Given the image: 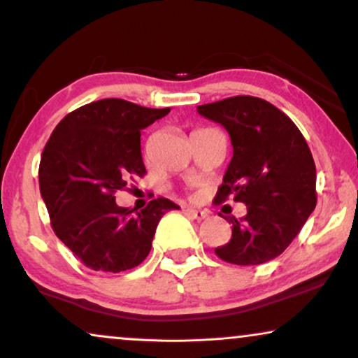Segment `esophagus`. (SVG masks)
I'll return each mask as SVG.
<instances>
[{
  "label": "esophagus",
  "mask_w": 358,
  "mask_h": 358,
  "mask_svg": "<svg viewBox=\"0 0 358 358\" xmlns=\"http://www.w3.org/2000/svg\"><path fill=\"white\" fill-rule=\"evenodd\" d=\"M185 213H187L189 218L192 220H197V222H202L208 217V212L207 210H195V208H187L185 210Z\"/></svg>",
  "instance_id": "1"
}]
</instances>
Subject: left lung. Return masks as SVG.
<instances>
[{"instance_id": "obj_1", "label": "left lung", "mask_w": 358, "mask_h": 358, "mask_svg": "<svg viewBox=\"0 0 358 358\" xmlns=\"http://www.w3.org/2000/svg\"><path fill=\"white\" fill-rule=\"evenodd\" d=\"M197 112L229 134L233 158L217 202L233 195L248 207L244 218L228 217L231 239L215 249L224 262L257 266L290 246L316 207V166L305 136L271 102L234 96Z\"/></svg>"}]
</instances>
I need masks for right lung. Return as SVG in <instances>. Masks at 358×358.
Segmentation results:
<instances>
[{
    "mask_svg": "<svg viewBox=\"0 0 358 358\" xmlns=\"http://www.w3.org/2000/svg\"><path fill=\"white\" fill-rule=\"evenodd\" d=\"M124 99H101L70 112L55 127L38 166L41 195L58 239L92 271L124 272L150 254L171 200L143 210L115 203L117 190L146 174L141 130L169 114Z\"/></svg>",
    "mask_w": 358,
    "mask_h": 358,
    "instance_id": "right-lung-1",
    "label": "right lung"
}]
</instances>
